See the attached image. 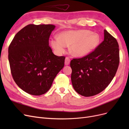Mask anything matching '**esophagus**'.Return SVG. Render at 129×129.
<instances>
[{
  "label": "esophagus",
  "instance_id": "obj_1",
  "mask_svg": "<svg viewBox=\"0 0 129 129\" xmlns=\"http://www.w3.org/2000/svg\"><path fill=\"white\" fill-rule=\"evenodd\" d=\"M70 61H71V60H70V58L68 57H66V59H65V65L67 66L69 65V64L70 63Z\"/></svg>",
  "mask_w": 129,
  "mask_h": 129
}]
</instances>
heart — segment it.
Listing matches in <instances>:
<instances>
[{
  "label": "heart",
  "instance_id": "1",
  "mask_svg": "<svg viewBox=\"0 0 129 129\" xmlns=\"http://www.w3.org/2000/svg\"><path fill=\"white\" fill-rule=\"evenodd\" d=\"M99 34L86 29L64 31L59 38L52 39L51 45L58 54L64 52L67 46H70V52L72 55L82 57L88 55L94 50L100 44Z\"/></svg>",
  "mask_w": 129,
  "mask_h": 129
}]
</instances>
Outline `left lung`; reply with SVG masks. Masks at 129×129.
Masks as SVG:
<instances>
[{
  "mask_svg": "<svg viewBox=\"0 0 129 129\" xmlns=\"http://www.w3.org/2000/svg\"><path fill=\"white\" fill-rule=\"evenodd\" d=\"M104 35V40L93 52L71 61L73 87L82 96H92L102 92L117 71L119 63L117 41L105 29Z\"/></svg>",
  "mask_w": 129,
  "mask_h": 129,
  "instance_id": "obj_1",
  "label": "left lung"
}]
</instances>
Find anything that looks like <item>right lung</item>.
Returning a JSON list of instances; mask_svg holds the SVG:
<instances>
[{"label":"right lung","mask_w":129,"mask_h":129,"mask_svg":"<svg viewBox=\"0 0 129 129\" xmlns=\"http://www.w3.org/2000/svg\"><path fill=\"white\" fill-rule=\"evenodd\" d=\"M55 26L29 24L16 34L9 47L11 72L15 82L29 94L47 92L63 68L65 56L53 54L49 38Z\"/></svg>","instance_id":"right-lung-1"}]
</instances>
